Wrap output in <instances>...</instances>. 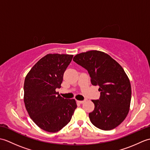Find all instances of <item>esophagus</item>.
I'll list each match as a JSON object with an SVG mask.
<instances>
[{
    "label": "esophagus",
    "instance_id": "34e87169",
    "mask_svg": "<svg viewBox=\"0 0 150 150\" xmlns=\"http://www.w3.org/2000/svg\"><path fill=\"white\" fill-rule=\"evenodd\" d=\"M79 103H80V104H83L84 102H85V100H78L77 101Z\"/></svg>",
    "mask_w": 150,
    "mask_h": 150
}]
</instances>
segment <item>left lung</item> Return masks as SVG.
Instances as JSON below:
<instances>
[{
  "label": "left lung",
  "instance_id": "8db88e82",
  "mask_svg": "<svg viewBox=\"0 0 150 150\" xmlns=\"http://www.w3.org/2000/svg\"><path fill=\"white\" fill-rule=\"evenodd\" d=\"M73 60L88 70L92 85L99 86L100 98L91 100L95 105L89 113L91 123L103 130L115 128L128 115L131 103V84L122 67L97 50L77 54Z\"/></svg>",
  "mask_w": 150,
  "mask_h": 150
}]
</instances>
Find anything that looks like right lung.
<instances>
[{"mask_svg": "<svg viewBox=\"0 0 150 150\" xmlns=\"http://www.w3.org/2000/svg\"><path fill=\"white\" fill-rule=\"evenodd\" d=\"M73 55L47 54L35 64L26 76L24 102L30 118L40 128L55 133L71 119L77 104L56 91Z\"/></svg>", "mask_w": 150, "mask_h": 150, "instance_id": "obj_1", "label": "right lung"}]
</instances>
